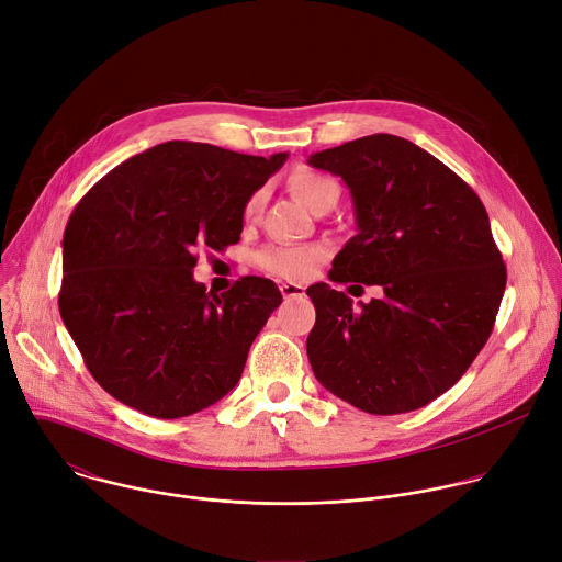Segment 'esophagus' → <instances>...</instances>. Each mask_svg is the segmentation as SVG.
I'll list each match as a JSON object with an SVG mask.
<instances>
[{
	"label": "esophagus",
	"instance_id": "esophagus-1",
	"mask_svg": "<svg viewBox=\"0 0 562 562\" xmlns=\"http://www.w3.org/2000/svg\"><path fill=\"white\" fill-rule=\"evenodd\" d=\"M280 291L286 300H293V297H302L304 295V286L300 284H293V282H282L280 284Z\"/></svg>",
	"mask_w": 562,
	"mask_h": 562
}]
</instances>
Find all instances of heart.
<instances>
[{"label":"heart","instance_id":"b5f03b06","mask_svg":"<svg viewBox=\"0 0 562 562\" xmlns=\"http://www.w3.org/2000/svg\"><path fill=\"white\" fill-rule=\"evenodd\" d=\"M289 187L297 195V200L311 211H317L327 204L336 206L340 200V184L334 178L311 169H297L291 176ZM262 200H265L262 191L254 193L247 200L245 215L247 217L258 215ZM325 258H327V249L319 245H269L258 251L256 262L260 265V269H265L271 276L284 278L291 282H304L317 271L319 265L325 262Z\"/></svg>","mask_w":562,"mask_h":562}]
</instances>
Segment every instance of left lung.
Masks as SVG:
<instances>
[{
    "instance_id": "left-lung-1",
    "label": "left lung",
    "mask_w": 562,
    "mask_h": 562,
    "mask_svg": "<svg viewBox=\"0 0 562 562\" xmlns=\"http://www.w3.org/2000/svg\"><path fill=\"white\" fill-rule=\"evenodd\" d=\"M308 165L340 176L356 206L358 233L331 280L384 291L353 306L325 282L306 289L311 369L367 414L416 412L462 378L494 331L507 267L485 204L438 157L389 133L319 150Z\"/></svg>"
}]
</instances>
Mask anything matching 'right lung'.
<instances>
[{"instance_id": "right-lung-1", "label": "right lung", "mask_w": 562, "mask_h": 562, "mask_svg": "<svg viewBox=\"0 0 562 562\" xmlns=\"http://www.w3.org/2000/svg\"><path fill=\"white\" fill-rule=\"evenodd\" d=\"M284 159L173 139L133 155L77 202L61 239L59 313L120 403L171 420L237 384L282 295L258 276L206 291L193 280L195 249L239 243L247 200Z\"/></svg>"}]
</instances>
